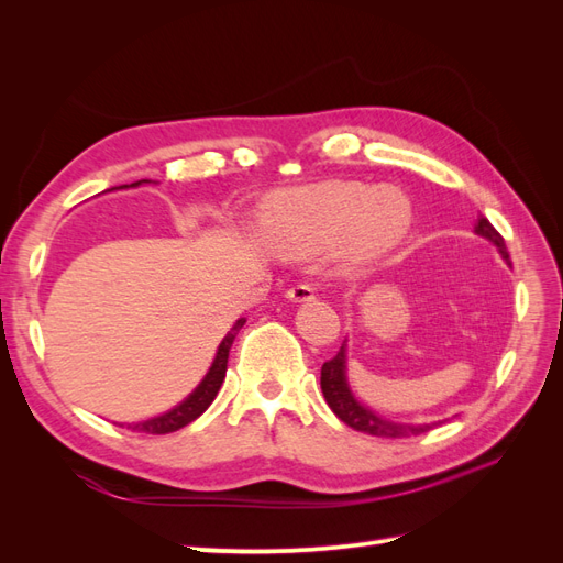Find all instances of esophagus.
<instances>
[{
  "instance_id": "esophagus-1",
  "label": "esophagus",
  "mask_w": 563,
  "mask_h": 563,
  "mask_svg": "<svg viewBox=\"0 0 563 563\" xmlns=\"http://www.w3.org/2000/svg\"><path fill=\"white\" fill-rule=\"evenodd\" d=\"M286 298L291 302H310V300H314V288L310 284H296L288 288Z\"/></svg>"
}]
</instances>
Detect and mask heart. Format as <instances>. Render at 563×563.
I'll list each match as a JSON object with an SVG mask.
<instances>
[{"mask_svg":"<svg viewBox=\"0 0 563 563\" xmlns=\"http://www.w3.org/2000/svg\"><path fill=\"white\" fill-rule=\"evenodd\" d=\"M411 228V203L395 187L323 180L272 195L261 230L269 249L305 255L335 242L338 258L362 267L401 244Z\"/></svg>","mask_w":563,"mask_h":563,"instance_id":"1","label":"heart"}]
</instances>
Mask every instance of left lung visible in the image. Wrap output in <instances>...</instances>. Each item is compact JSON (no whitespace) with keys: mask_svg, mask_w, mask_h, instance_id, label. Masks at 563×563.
Segmentation results:
<instances>
[{"mask_svg":"<svg viewBox=\"0 0 563 563\" xmlns=\"http://www.w3.org/2000/svg\"><path fill=\"white\" fill-rule=\"evenodd\" d=\"M474 232L479 236H486L488 242H493L498 246L503 258L509 263V253L505 246V240L500 236V232L488 223V218H479L474 225ZM345 352L347 347L343 345L338 350V354L333 360L323 362L321 366V391L323 399L331 406V411L343 420L345 424H350L352 430L364 432L371 437H387V439H401V437H416L432 430V424H404V422H389L380 416H376L371 408L362 406L360 401L354 399L352 389L347 385V376H345Z\"/></svg>","mask_w":563,"mask_h":563,"instance_id":"1","label":"left lung"}]
</instances>
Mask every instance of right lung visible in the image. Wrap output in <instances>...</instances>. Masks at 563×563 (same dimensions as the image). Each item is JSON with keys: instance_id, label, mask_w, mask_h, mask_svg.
<instances>
[{"instance_id": "add662e5", "label": "right lung", "mask_w": 563, "mask_h": 563, "mask_svg": "<svg viewBox=\"0 0 563 563\" xmlns=\"http://www.w3.org/2000/svg\"><path fill=\"white\" fill-rule=\"evenodd\" d=\"M141 183H147V180L110 187V190H122V187H139ZM244 321L246 319H236L234 327L228 331V335L223 338V343L218 345L216 360H213L209 373H207V376H203V380L197 385V389L192 391L190 397H187L185 401H180L176 408H172V411H166L164 416L126 424V430H131V432H145V434H168V432H176V430L185 428V424H190L192 420H197L203 411H207V408L211 406V401L216 399L220 385H223V380H225L230 347L234 343L236 333H240V329L244 327Z\"/></svg>"}]
</instances>
